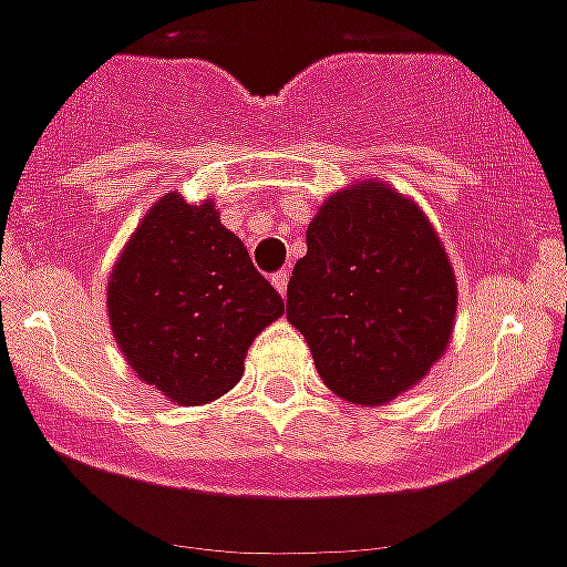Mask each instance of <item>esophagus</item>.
<instances>
[{"label":"esophagus","instance_id":"esophagus-1","mask_svg":"<svg viewBox=\"0 0 567 567\" xmlns=\"http://www.w3.org/2000/svg\"><path fill=\"white\" fill-rule=\"evenodd\" d=\"M274 288L282 293V299L288 297V270H279V274H274Z\"/></svg>","mask_w":567,"mask_h":567}]
</instances>
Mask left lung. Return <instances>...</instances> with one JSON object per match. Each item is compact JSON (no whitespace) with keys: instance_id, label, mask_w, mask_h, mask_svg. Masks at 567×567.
Returning a JSON list of instances; mask_svg holds the SVG:
<instances>
[{"instance_id":"left-lung-1","label":"left lung","mask_w":567,"mask_h":567,"mask_svg":"<svg viewBox=\"0 0 567 567\" xmlns=\"http://www.w3.org/2000/svg\"><path fill=\"white\" fill-rule=\"evenodd\" d=\"M306 241L288 282V323L331 393L393 402L451 340L457 282L443 241L411 197L379 179L326 197Z\"/></svg>"}]
</instances>
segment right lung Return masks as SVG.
<instances>
[{
    "instance_id": "add662e5",
    "label": "right lung",
    "mask_w": 567,
    "mask_h": 567,
    "mask_svg": "<svg viewBox=\"0 0 567 567\" xmlns=\"http://www.w3.org/2000/svg\"><path fill=\"white\" fill-rule=\"evenodd\" d=\"M285 302L212 200L159 197L118 256L107 317L136 375L177 404L236 388L247 349Z\"/></svg>"
}]
</instances>
